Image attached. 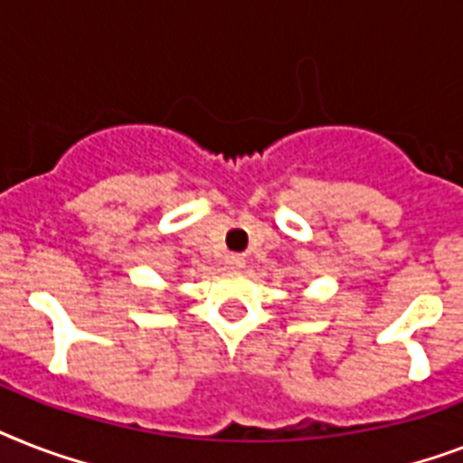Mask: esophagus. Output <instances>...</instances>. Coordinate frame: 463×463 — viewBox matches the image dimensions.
I'll list each match as a JSON object with an SVG mask.
<instances>
[{
    "label": "esophagus",
    "instance_id": "esophagus-1",
    "mask_svg": "<svg viewBox=\"0 0 463 463\" xmlns=\"http://www.w3.org/2000/svg\"><path fill=\"white\" fill-rule=\"evenodd\" d=\"M225 266L231 270L244 269V257L242 254H228V257H225Z\"/></svg>",
    "mask_w": 463,
    "mask_h": 463
}]
</instances>
